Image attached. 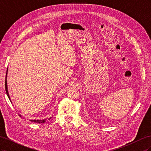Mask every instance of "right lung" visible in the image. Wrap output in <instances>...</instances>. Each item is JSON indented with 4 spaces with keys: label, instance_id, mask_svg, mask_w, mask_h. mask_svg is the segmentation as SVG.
Segmentation results:
<instances>
[{
    "label": "right lung",
    "instance_id": "1",
    "mask_svg": "<svg viewBox=\"0 0 151 151\" xmlns=\"http://www.w3.org/2000/svg\"><path fill=\"white\" fill-rule=\"evenodd\" d=\"M7 70H8V68H7V72H6V82H5V87H6V93H7V96L9 98V99H10V96H9V93H8V90H7ZM21 116V115H19ZM50 120V119H48ZM46 119H44V120H31V122H34L35 123H45V122H46Z\"/></svg>",
    "mask_w": 151,
    "mask_h": 151
}]
</instances>
